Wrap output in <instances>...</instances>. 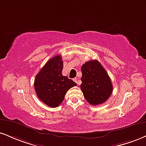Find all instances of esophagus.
Returning <instances> with one entry per match:
<instances>
[{"mask_svg":"<svg viewBox=\"0 0 146 146\" xmlns=\"http://www.w3.org/2000/svg\"><path fill=\"white\" fill-rule=\"evenodd\" d=\"M73 80H74V82H75V83H77L78 85H80V82H79L78 78H74L73 79Z\"/></svg>","mask_w":146,"mask_h":146,"instance_id":"1","label":"esophagus"}]
</instances>
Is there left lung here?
<instances>
[{
    "mask_svg": "<svg viewBox=\"0 0 146 146\" xmlns=\"http://www.w3.org/2000/svg\"><path fill=\"white\" fill-rule=\"evenodd\" d=\"M81 90L92 105L105 103L113 91L111 79L98 60H90L82 66Z\"/></svg>",
    "mask_w": 146,
    "mask_h": 146,
    "instance_id": "obj_1",
    "label": "left lung"
}]
</instances>
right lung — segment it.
<instances>
[{
	"label": "right lung",
	"instance_id": "obj_1",
	"mask_svg": "<svg viewBox=\"0 0 146 146\" xmlns=\"http://www.w3.org/2000/svg\"><path fill=\"white\" fill-rule=\"evenodd\" d=\"M63 62L60 55L47 61L35 79V90L40 101L50 108L61 104L66 93L77 84L62 75Z\"/></svg>",
	"mask_w": 146,
	"mask_h": 146
}]
</instances>
